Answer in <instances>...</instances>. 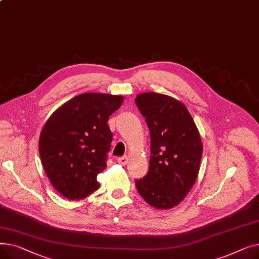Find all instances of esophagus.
<instances>
[{
	"label": "esophagus",
	"mask_w": 259,
	"mask_h": 259,
	"mask_svg": "<svg viewBox=\"0 0 259 259\" xmlns=\"http://www.w3.org/2000/svg\"><path fill=\"white\" fill-rule=\"evenodd\" d=\"M117 161H118V164H119V165H121V166H125V165L127 164V161H128V157H127V156L119 157V158L117 159Z\"/></svg>",
	"instance_id": "obj_1"
}]
</instances>
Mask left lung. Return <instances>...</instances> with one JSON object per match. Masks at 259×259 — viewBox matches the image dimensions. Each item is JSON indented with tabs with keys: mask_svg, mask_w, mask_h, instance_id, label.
I'll return each instance as SVG.
<instances>
[{
	"mask_svg": "<svg viewBox=\"0 0 259 259\" xmlns=\"http://www.w3.org/2000/svg\"><path fill=\"white\" fill-rule=\"evenodd\" d=\"M151 138L149 171L135 181L140 195L158 210L178 206L194 186L202 142L187 107L169 95L145 92L135 99Z\"/></svg>",
	"mask_w": 259,
	"mask_h": 259,
	"instance_id": "left-lung-1",
	"label": "left lung"
}]
</instances>
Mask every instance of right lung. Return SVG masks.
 <instances>
[{"instance_id": "right-lung-1", "label": "right lung", "mask_w": 259, "mask_h": 259, "mask_svg": "<svg viewBox=\"0 0 259 259\" xmlns=\"http://www.w3.org/2000/svg\"><path fill=\"white\" fill-rule=\"evenodd\" d=\"M124 102L121 95L81 93L59 107L45 122L38 140L42 165L52 187L78 200L100 188L112 133L108 119Z\"/></svg>"}]
</instances>
